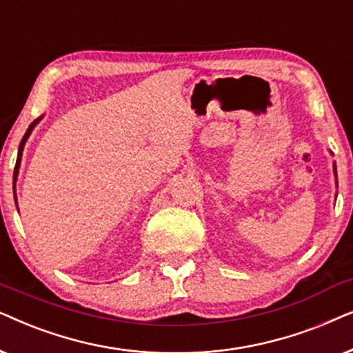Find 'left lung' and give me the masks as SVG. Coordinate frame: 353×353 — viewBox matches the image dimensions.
I'll return each mask as SVG.
<instances>
[{
  "instance_id": "8db88e82",
  "label": "left lung",
  "mask_w": 353,
  "mask_h": 353,
  "mask_svg": "<svg viewBox=\"0 0 353 353\" xmlns=\"http://www.w3.org/2000/svg\"><path fill=\"white\" fill-rule=\"evenodd\" d=\"M334 171H336V169H334Z\"/></svg>"
}]
</instances>
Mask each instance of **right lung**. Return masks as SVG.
<instances>
[{
    "label": "right lung",
    "instance_id": "obj_1",
    "mask_svg": "<svg viewBox=\"0 0 353 353\" xmlns=\"http://www.w3.org/2000/svg\"><path fill=\"white\" fill-rule=\"evenodd\" d=\"M39 121H40V119H37V121L32 122V124L29 125V129H27L26 135H23V139L21 140V145H19V154H17V161H16V168H14V189H16V179H17L19 166H21V157H22V150H23V145H26L27 139H29V135H30V132H32V129L35 128V124H37V122H39ZM14 199H16V196H14Z\"/></svg>",
    "mask_w": 353,
    "mask_h": 353
}]
</instances>
